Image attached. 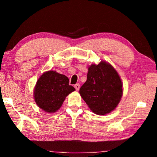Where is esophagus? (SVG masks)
I'll list each match as a JSON object with an SVG mask.
<instances>
[{
  "instance_id": "1",
  "label": "esophagus",
  "mask_w": 157,
  "mask_h": 157,
  "mask_svg": "<svg viewBox=\"0 0 157 157\" xmlns=\"http://www.w3.org/2000/svg\"><path fill=\"white\" fill-rule=\"evenodd\" d=\"M74 87H75L76 91H78V90L79 89V87H80V85H79V84H76L74 85Z\"/></svg>"
}]
</instances>
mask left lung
Returning a JSON list of instances; mask_svg holds the SVG:
<instances>
[{"instance_id": "8db88e82", "label": "left lung", "mask_w": 157, "mask_h": 157, "mask_svg": "<svg viewBox=\"0 0 157 157\" xmlns=\"http://www.w3.org/2000/svg\"><path fill=\"white\" fill-rule=\"evenodd\" d=\"M79 94L93 112L105 115L113 111L120 102L123 95L121 79L113 66L107 62L92 64Z\"/></svg>"}]
</instances>
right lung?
<instances>
[{"instance_id": "obj_1", "label": "right lung", "mask_w": 157, "mask_h": 157, "mask_svg": "<svg viewBox=\"0 0 157 157\" xmlns=\"http://www.w3.org/2000/svg\"><path fill=\"white\" fill-rule=\"evenodd\" d=\"M75 90L69 85L67 77L50 71L44 73L36 82L34 100L38 107L46 112L54 113L62 107L66 97Z\"/></svg>"}]
</instances>
